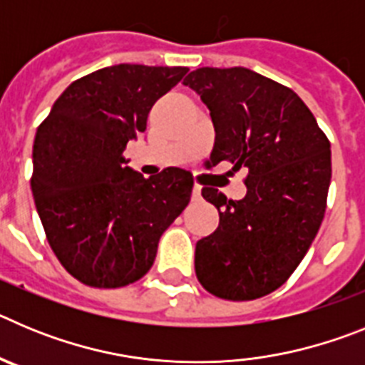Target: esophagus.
Returning <instances> with one entry per match:
<instances>
[{
	"mask_svg": "<svg viewBox=\"0 0 365 365\" xmlns=\"http://www.w3.org/2000/svg\"><path fill=\"white\" fill-rule=\"evenodd\" d=\"M192 197H193V201H199V199H201V186H199V185L193 186Z\"/></svg>",
	"mask_w": 365,
	"mask_h": 365,
	"instance_id": "esophagus-1",
	"label": "esophagus"
}]
</instances>
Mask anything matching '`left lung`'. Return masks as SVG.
<instances>
[{
	"instance_id": "left-lung-1",
	"label": "left lung",
	"mask_w": 365,
	"mask_h": 365,
	"mask_svg": "<svg viewBox=\"0 0 365 365\" xmlns=\"http://www.w3.org/2000/svg\"><path fill=\"white\" fill-rule=\"evenodd\" d=\"M210 109L212 166H247V195L202 197L219 227L195 245V274L217 298L247 302L289 279L314 241L331 185V144L292 89L245 67H201L185 78Z\"/></svg>"
}]
</instances>
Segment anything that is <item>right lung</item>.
Segmentation results:
<instances>
[{"instance_id": "1", "label": "right lung", "mask_w": 365, "mask_h": 365, "mask_svg": "<svg viewBox=\"0 0 365 365\" xmlns=\"http://www.w3.org/2000/svg\"><path fill=\"white\" fill-rule=\"evenodd\" d=\"M186 67L120 63L74 80L36 131L31 188L53 252L98 289L137 282L160 235L188 206L192 173L166 168L144 179L124 157L148 113Z\"/></svg>"}]
</instances>
